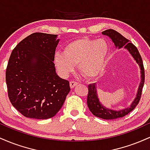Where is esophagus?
Masks as SVG:
<instances>
[{"label": "esophagus", "instance_id": "1", "mask_svg": "<svg viewBox=\"0 0 150 150\" xmlns=\"http://www.w3.org/2000/svg\"><path fill=\"white\" fill-rule=\"evenodd\" d=\"M77 84H78V82H75V81H70V86L71 88H74V87L76 86Z\"/></svg>", "mask_w": 150, "mask_h": 150}]
</instances>
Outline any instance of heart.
<instances>
[{
  "label": "heart",
  "instance_id": "b5f03b06",
  "mask_svg": "<svg viewBox=\"0 0 150 150\" xmlns=\"http://www.w3.org/2000/svg\"><path fill=\"white\" fill-rule=\"evenodd\" d=\"M108 53V43L104 39L82 37L68 43L63 53H56L53 61L63 77L73 73L75 65L78 64L79 71L83 76L95 78L104 72Z\"/></svg>",
  "mask_w": 150,
  "mask_h": 150
}]
</instances>
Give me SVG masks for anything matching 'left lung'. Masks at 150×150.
Here are the masks:
<instances>
[{
  "label": "left lung",
  "instance_id": "1",
  "mask_svg": "<svg viewBox=\"0 0 150 150\" xmlns=\"http://www.w3.org/2000/svg\"><path fill=\"white\" fill-rule=\"evenodd\" d=\"M102 34L111 38L116 48L118 47V49H120L123 46L128 50L129 53L131 54V56L135 59L136 63L139 65L141 70V82L140 86H139L138 90H137L135 99L132 101L130 107L125 108L124 109L120 110V111L108 109V108L104 107L101 104L99 100V98L97 97L96 83L91 84L88 86V95H87V102L89 111L92 113L93 115L99 117V118L106 120H113L126 116L138 104L139 101L140 100L141 94H142V87L144 86V69L142 57H141L138 50L134 44L130 42L128 39H127L123 36H122L116 30H111V29L104 31V32H102Z\"/></svg>",
  "mask_w": 150,
  "mask_h": 150
}]
</instances>
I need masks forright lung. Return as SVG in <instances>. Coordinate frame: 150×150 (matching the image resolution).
Here are the masks:
<instances>
[{
  "mask_svg": "<svg viewBox=\"0 0 150 150\" xmlns=\"http://www.w3.org/2000/svg\"><path fill=\"white\" fill-rule=\"evenodd\" d=\"M56 34L35 32L12 51L6 72L12 105L27 118L47 119L61 109L69 93V82L58 76L53 59Z\"/></svg>",
  "mask_w": 150,
  "mask_h": 150,
  "instance_id": "add662e5",
  "label": "right lung"
}]
</instances>
